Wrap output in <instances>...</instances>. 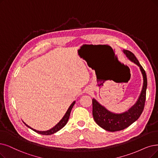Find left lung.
<instances>
[{
  "label": "left lung",
  "mask_w": 158,
  "mask_h": 158,
  "mask_svg": "<svg viewBox=\"0 0 158 158\" xmlns=\"http://www.w3.org/2000/svg\"><path fill=\"white\" fill-rule=\"evenodd\" d=\"M123 52L130 61L139 67L143 77V85L140 96L136 103L128 111L121 114L110 112L104 106L100 105L95 99L93 98V115L94 121L102 128L112 132L123 130L136 121L141 116L144 110L146 100L147 87L146 73L133 53L128 50H124Z\"/></svg>",
  "instance_id": "8db88e82"
}]
</instances>
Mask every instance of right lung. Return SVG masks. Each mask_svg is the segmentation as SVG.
I'll list each match as a JSON object with an SVG mask.
<instances>
[{"label": "right lung", "mask_w": 158, "mask_h": 158, "mask_svg": "<svg viewBox=\"0 0 158 158\" xmlns=\"http://www.w3.org/2000/svg\"><path fill=\"white\" fill-rule=\"evenodd\" d=\"M75 104V101H74V102L71 104V105L70 106V107H69L68 110L67 111L66 113L65 114V115L64 116V117L62 118V119L61 120V121L56 124L54 127H53L52 129H50L49 130H47V131H38V130H36L35 129H33L32 128L30 127L29 126H28L27 124H24L27 126V127H28V128H30V129H31L32 130H34V131L37 132V133H38L40 134H41V135H51V134H53L54 133H56V132H57L58 131H59L60 130H61L62 128H64L65 124H67L68 120H69V116H70V113H71V110L73 108V107L74 106Z\"/></svg>", "instance_id": "1"}]
</instances>
